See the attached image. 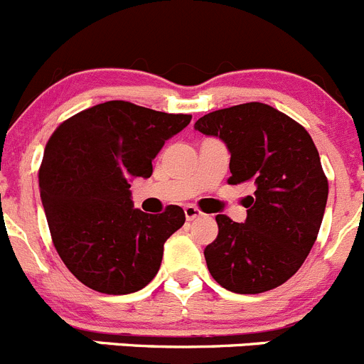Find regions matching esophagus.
<instances>
[{"mask_svg": "<svg viewBox=\"0 0 364 364\" xmlns=\"http://www.w3.org/2000/svg\"><path fill=\"white\" fill-rule=\"evenodd\" d=\"M201 215H203V212L199 208H196V206H192V205L185 206L186 220H193V219H198V217H201Z\"/></svg>", "mask_w": 364, "mask_h": 364, "instance_id": "esophagus-1", "label": "esophagus"}]
</instances>
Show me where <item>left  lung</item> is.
<instances>
[{
    "mask_svg": "<svg viewBox=\"0 0 364 364\" xmlns=\"http://www.w3.org/2000/svg\"><path fill=\"white\" fill-rule=\"evenodd\" d=\"M193 129L226 145L232 185L253 186L244 223L215 217L219 235L205 250L210 274L237 294L274 289L300 269L323 220L328 183L314 141L260 102L213 111Z\"/></svg>",
    "mask_w": 364,
    "mask_h": 364,
    "instance_id": "left-lung-1",
    "label": "left lung"
}]
</instances>
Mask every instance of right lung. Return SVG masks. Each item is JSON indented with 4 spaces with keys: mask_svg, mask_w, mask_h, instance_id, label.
I'll use <instances>...</instances> for the list:
<instances>
[{
    "mask_svg": "<svg viewBox=\"0 0 364 364\" xmlns=\"http://www.w3.org/2000/svg\"><path fill=\"white\" fill-rule=\"evenodd\" d=\"M190 120L111 100L71 117L50 138L41 201L57 253L90 289L136 293L159 271L163 244L185 224V212L176 205L141 212L129 188L134 178H151L152 159Z\"/></svg>",
    "mask_w": 364,
    "mask_h": 364,
    "instance_id": "1",
    "label": "right lung"
}]
</instances>
